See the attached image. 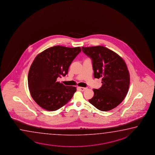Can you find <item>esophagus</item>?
Wrapping results in <instances>:
<instances>
[{
    "mask_svg": "<svg viewBox=\"0 0 155 155\" xmlns=\"http://www.w3.org/2000/svg\"><path fill=\"white\" fill-rule=\"evenodd\" d=\"M78 88H79V89H80V91H86V90L87 89V87H79Z\"/></svg>",
    "mask_w": 155,
    "mask_h": 155,
    "instance_id": "esophagus-1",
    "label": "esophagus"
}]
</instances>
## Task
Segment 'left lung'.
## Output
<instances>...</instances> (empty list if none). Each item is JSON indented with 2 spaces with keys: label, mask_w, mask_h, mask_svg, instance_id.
I'll use <instances>...</instances> for the list:
<instances>
[{
  "label": "left lung",
  "mask_w": 155,
  "mask_h": 155,
  "mask_svg": "<svg viewBox=\"0 0 155 155\" xmlns=\"http://www.w3.org/2000/svg\"><path fill=\"white\" fill-rule=\"evenodd\" d=\"M92 62L95 78H102V86L94 89L89 102L101 111L116 107L123 101L129 90L130 74L123 58L102 46L82 47Z\"/></svg>",
  "instance_id": "obj_1"
}]
</instances>
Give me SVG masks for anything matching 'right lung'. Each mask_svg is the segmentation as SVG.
<instances>
[{
	"label": "right lung",
	"instance_id": "right-lung-1",
	"mask_svg": "<svg viewBox=\"0 0 155 155\" xmlns=\"http://www.w3.org/2000/svg\"><path fill=\"white\" fill-rule=\"evenodd\" d=\"M81 51L80 47L56 45L37 55L28 74V86L35 101L45 110L54 111L66 105L76 92V87L57 81L66 76L71 63Z\"/></svg>",
	"mask_w": 155,
	"mask_h": 155
}]
</instances>
